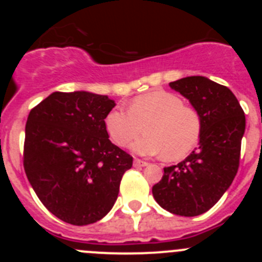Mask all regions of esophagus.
<instances>
[{"label": "esophagus", "mask_w": 262, "mask_h": 262, "mask_svg": "<svg viewBox=\"0 0 262 262\" xmlns=\"http://www.w3.org/2000/svg\"><path fill=\"white\" fill-rule=\"evenodd\" d=\"M148 165H149V163L146 162V161L138 160V158L134 160V166H136V167H144V166H148Z\"/></svg>", "instance_id": "1"}]
</instances>
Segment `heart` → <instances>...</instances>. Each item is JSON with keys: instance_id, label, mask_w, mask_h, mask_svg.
<instances>
[{"instance_id": "heart-1", "label": "heart", "mask_w": 262, "mask_h": 262, "mask_svg": "<svg viewBox=\"0 0 262 262\" xmlns=\"http://www.w3.org/2000/svg\"><path fill=\"white\" fill-rule=\"evenodd\" d=\"M110 139L126 147L143 130L147 134L132 144L141 156L163 155L179 160L191 152L202 136V118L196 110L185 106L182 99L166 91H155L136 97L129 110L115 107L104 119Z\"/></svg>"}]
</instances>
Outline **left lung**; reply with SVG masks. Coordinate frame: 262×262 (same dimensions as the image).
<instances>
[{
    "mask_svg": "<svg viewBox=\"0 0 262 262\" xmlns=\"http://www.w3.org/2000/svg\"><path fill=\"white\" fill-rule=\"evenodd\" d=\"M202 118L199 147L184 161L165 167L152 187L156 202L176 215L208 212L227 191L238 171L245 113L228 87L203 76L170 82Z\"/></svg>",
    "mask_w": 262,
    "mask_h": 262,
    "instance_id": "1",
    "label": "left lung"
}]
</instances>
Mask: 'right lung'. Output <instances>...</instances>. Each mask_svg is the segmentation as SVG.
<instances>
[{"mask_svg": "<svg viewBox=\"0 0 262 262\" xmlns=\"http://www.w3.org/2000/svg\"><path fill=\"white\" fill-rule=\"evenodd\" d=\"M114 106L106 95L53 92L28 116L25 173L44 207L66 223L86 226L104 218L133 165L105 129Z\"/></svg>", "mask_w": 262, "mask_h": 262, "instance_id": "obj_1", "label": "right lung"}]
</instances>
